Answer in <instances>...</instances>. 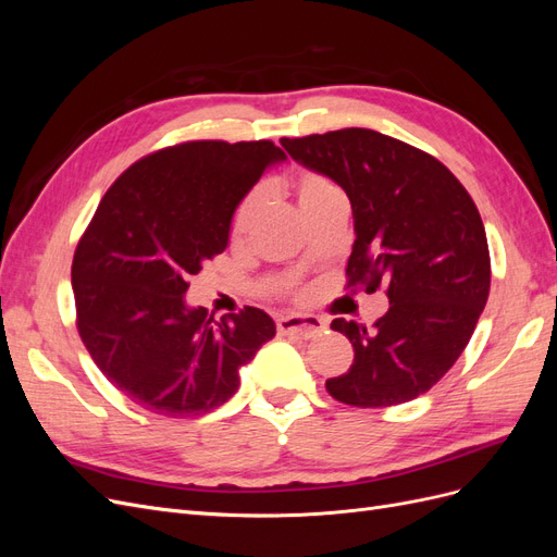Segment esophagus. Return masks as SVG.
<instances>
[{
    "instance_id": "1",
    "label": "esophagus",
    "mask_w": 557,
    "mask_h": 557,
    "mask_svg": "<svg viewBox=\"0 0 557 557\" xmlns=\"http://www.w3.org/2000/svg\"><path fill=\"white\" fill-rule=\"evenodd\" d=\"M276 327L281 334H290V336H297V339H313V336H318L325 330V320L318 315L293 313V315L278 318Z\"/></svg>"
}]
</instances>
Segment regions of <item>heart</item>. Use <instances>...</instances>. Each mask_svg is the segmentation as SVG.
Masks as SVG:
<instances>
[{
	"mask_svg": "<svg viewBox=\"0 0 557 557\" xmlns=\"http://www.w3.org/2000/svg\"><path fill=\"white\" fill-rule=\"evenodd\" d=\"M293 190H295V201H297V209H299L301 215H309L311 211L325 207L327 201L342 197V193L336 190V185L330 178L313 174V172L301 174L295 181ZM260 205H262L260 193H252L242 201L237 213H234V218H232V237L234 239L246 237L252 221H256V215L260 211Z\"/></svg>",
	"mask_w": 557,
	"mask_h": 557,
	"instance_id": "1",
	"label": "heart"
}]
</instances>
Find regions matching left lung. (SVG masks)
Wrapping results in <instances>:
<instances>
[{
  "mask_svg": "<svg viewBox=\"0 0 557 557\" xmlns=\"http://www.w3.org/2000/svg\"><path fill=\"white\" fill-rule=\"evenodd\" d=\"M281 146L348 195L356 221L348 285L385 288L391 299L374 327L332 320L356 358L346 374L327 379V393L362 409L428 393L460 358L491 293L474 199L440 160L374 129L346 127Z\"/></svg>",
  "mask_w": 557,
  "mask_h": 557,
  "instance_id": "left-lung-1",
  "label": "left lung"
}]
</instances>
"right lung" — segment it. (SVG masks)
<instances>
[{
  "mask_svg": "<svg viewBox=\"0 0 557 557\" xmlns=\"http://www.w3.org/2000/svg\"><path fill=\"white\" fill-rule=\"evenodd\" d=\"M285 153L272 141H190L117 178L74 252L78 334L102 374L141 409L190 418L239 391V369L276 334L262 309L213 320L185 301L232 218Z\"/></svg>",
  "mask_w": 557,
  "mask_h": 557,
  "instance_id": "obj_1",
  "label": "right lung"
}]
</instances>
